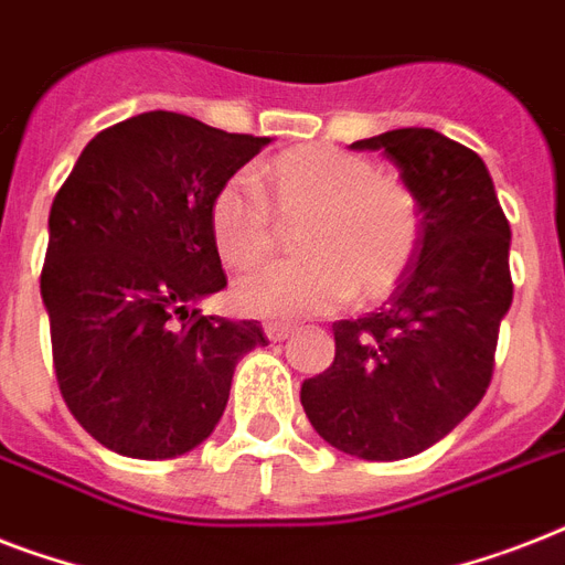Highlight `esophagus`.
Masks as SVG:
<instances>
[{"instance_id":"obj_1","label":"esophagus","mask_w":565,"mask_h":565,"mask_svg":"<svg viewBox=\"0 0 565 565\" xmlns=\"http://www.w3.org/2000/svg\"><path fill=\"white\" fill-rule=\"evenodd\" d=\"M264 334L269 337L273 343H284V340L292 334V326H287V322H266Z\"/></svg>"}]
</instances>
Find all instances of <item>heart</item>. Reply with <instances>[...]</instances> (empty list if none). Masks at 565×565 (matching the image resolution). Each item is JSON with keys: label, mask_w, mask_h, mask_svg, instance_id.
Here are the masks:
<instances>
[{"label": "heart", "mask_w": 565, "mask_h": 565, "mask_svg": "<svg viewBox=\"0 0 565 565\" xmlns=\"http://www.w3.org/2000/svg\"><path fill=\"white\" fill-rule=\"evenodd\" d=\"M266 188L281 213H308L305 255L246 273L234 299L257 317H310L352 299H381L402 281L419 246V202L404 181L381 175L361 154L299 146L266 167ZM207 228L216 255L246 269L269 255L275 216L252 175H231L211 199Z\"/></svg>", "instance_id": "b5f03b06"}]
</instances>
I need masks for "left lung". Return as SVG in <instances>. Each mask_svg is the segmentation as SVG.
I'll return each mask as SVG.
<instances>
[{"mask_svg":"<svg viewBox=\"0 0 565 565\" xmlns=\"http://www.w3.org/2000/svg\"><path fill=\"white\" fill-rule=\"evenodd\" d=\"M402 170L419 246L377 313L334 322V363L301 384L317 434L363 460H402L460 425L487 393L513 301L510 222L472 149L434 128L358 140Z\"/></svg>","mask_w":565,"mask_h":565,"instance_id":"obj_1","label":"left lung"}]
</instances>
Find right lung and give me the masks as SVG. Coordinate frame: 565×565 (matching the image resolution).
I'll return each instance as SVG.
<instances>
[{
    "label": "right lung",
    "mask_w": 565,
    "mask_h": 565,
    "mask_svg": "<svg viewBox=\"0 0 565 565\" xmlns=\"http://www.w3.org/2000/svg\"><path fill=\"white\" fill-rule=\"evenodd\" d=\"M266 143L149 110L93 137L57 190L40 273L52 363L70 413L117 455L199 446L239 358L266 345L255 319L193 308L228 284L207 228L213 193Z\"/></svg>",
    "instance_id": "1"
}]
</instances>
